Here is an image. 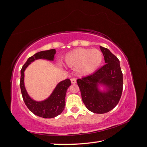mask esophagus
Returning a JSON list of instances; mask_svg holds the SVG:
<instances>
[{
    "label": "esophagus",
    "mask_w": 147,
    "mask_h": 147,
    "mask_svg": "<svg viewBox=\"0 0 147 147\" xmlns=\"http://www.w3.org/2000/svg\"><path fill=\"white\" fill-rule=\"evenodd\" d=\"M71 83H72V84H75V83H76V79H75V78H71Z\"/></svg>",
    "instance_id": "esophagus-1"
}]
</instances>
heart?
<instances>
[{
  "label": "heart",
  "instance_id": "1",
  "mask_svg": "<svg viewBox=\"0 0 147 147\" xmlns=\"http://www.w3.org/2000/svg\"><path fill=\"white\" fill-rule=\"evenodd\" d=\"M102 60V53L97 49L78 48L66 54L64 63L71 68H78L80 75L88 76L99 68Z\"/></svg>",
  "mask_w": 147,
  "mask_h": 147
}]
</instances>
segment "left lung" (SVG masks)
I'll list each match as a JSON object with an SVG mask.
<instances>
[{"mask_svg":"<svg viewBox=\"0 0 147 147\" xmlns=\"http://www.w3.org/2000/svg\"><path fill=\"white\" fill-rule=\"evenodd\" d=\"M105 64L91 75L77 80L82 100L90 111L105 114L112 110L119 102L123 91V74L119 61L109 49L100 46ZM99 84L107 88L102 92Z\"/></svg>","mask_w":147,"mask_h":147,"instance_id":"8db88e82","label":"left lung"}]
</instances>
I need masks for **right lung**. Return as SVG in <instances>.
<instances>
[{
	"label": "right lung",
	"mask_w": 147,
	"mask_h": 147,
	"mask_svg": "<svg viewBox=\"0 0 147 147\" xmlns=\"http://www.w3.org/2000/svg\"><path fill=\"white\" fill-rule=\"evenodd\" d=\"M56 53L55 49L41 51L28 58L20 70V87L23 100L28 109L35 115L43 118H53L57 116L63 111L65 107V97L68 87L71 85L69 79L61 81L54 89L50 96L42 101H35L28 94L25 88L24 79V70L28 66L37 59H44L53 61Z\"/></svg>",
	"instance_id": "1"
}]
</instances>
